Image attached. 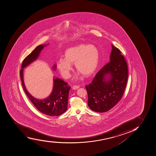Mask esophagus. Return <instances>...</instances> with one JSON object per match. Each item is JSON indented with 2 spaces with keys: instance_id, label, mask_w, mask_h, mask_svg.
Masks as SVG:
<instances>
[{
  "instance_id": "1",
  "label": "esophagus",
  "mask_w": 156,
  "mask_h": 156,
  "mask_svg": "<svg viewBox=\"0 0 156 156\" xmlns=\"http://www.w3.org/2000/svg\"><path fill=\"white\" fill-rule=\"evenodd\" d=\"M79 87H80V86H73V90H76V89H79Z\"/></svg>"
}]
</instances>
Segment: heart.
Instances as JSON below:
<instances>
[{
	"mask_svg": "<svg viewBox=\"0 0 156 156\" xmlns=\"http://www.w3.org/2000/svg\"><path fill=\"white\" fill-rule=\"evenodd\" d=\"M99 52L96 46L81 44L66 49L65 58H60L56 67L63 77L70 76L72 65L74 63L76 70L83 76H91L97 69L99 62Z\"/></svg>",
	"mask_w": 156,
	"mask_h": 156,
	"instance_id": "heart-1",
	"label": "heart"
}]
</instances>
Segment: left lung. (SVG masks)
<instances>
[{"label": "left lung", "instance_id": "8db88e82", "mask_svg": "<svg viewBox=\"0 0 156 156\" xmlns=\"http://www.w3.org/2000/svg\"><path fill=\"white\" fill-rule=\"evenodd\" d=\"M110 61L99 70L86 88L88 105L92 111L106 112L121 100L128 81L126 60L119 48L112 45ZM109 74L107 79L106 76Z\"/></svg>", "mask_w": 156, "mask_h": 156}]
</instances>
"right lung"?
<instances>
[{
  "label": "right lung",
  "instance_id": "add662e5",
  "mask_svg": "<svg viewBox=\"0 0 156 156\" xmlns=\"http://www.w3.org/2000/svg\"><path fill=\"white\" fill-rule=\"evenodd\" d=\"M45 46L46 45L41 44L37 46L23 60L21 65L22 69L20 71V79L25 94L36 108L46 115L58 116L63 114L67 110L69 93L70 89V87L67 85V83L60 79H53V90L50 96L44 100H38L32 97L27 91L23 79V69L37 59L41 51ZM53 68L55 69L56 66L55 65Z\"/></svg>",
  "mask_w": 156,
  "mask_h": 156
}]
</instances>
